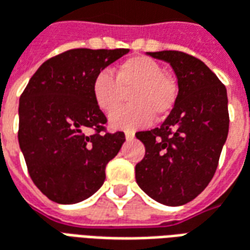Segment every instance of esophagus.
I'll return each instance as SVG.
<instances>
[{"label": "esophagus", "instance_id": "obj_1", "mask_svg": "<svg viewBox=\"0 0 250 250\" xmlns=\"http://www.w3.org/2000/svg\"><path fill=\"white\" fill-rule=\"evenodd\" d=\"M125 139H126V140H133L134 139L133 132H126V133H125Z\"/></svg>", "mask_w": 250, "mask_h": 250}]
</instances>
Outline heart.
Here are the masks:
<instances>
[{
    "label": "heart",
    "mask_w": 250,
    "mask_h": 250,
    "mask_svg": "<svg viewBox=\"0 0 250 250\" xmlns=\"http://www.w3.org/2000/svg\"><path fill=\"white\" fill-rule=\"evenodd\" d=\"M129 93L130 105L110 117V125L116 129L133 130L148 125L153 116L163 118L172 110L178 88L162 65L148 56H134L118 65L114 78L107 71L98 72L93 79V97L101 110L111 114Z\"/></svg>",
    "instance_id": "heart-1"
}]
</instances>
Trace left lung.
<instances>
[{"label":"left lung","mask_w":250,"mask_h":250,"mask_svg":"<svg viewBox=\"0 0 250 250\" xmlns=\"http://www.w3.org/2000/svg\"><path fill=\"white\" fill-rule=\"evenodd\" d=\"M167 62L179 93L160 128L137 132L145 156L136 182L145 194L167 206L186 205L205 190L218 167L229 132L226 87L202 60L180 51L148 52Z\"/></svg>","instance_id":"8db88e82"}]
</instances>
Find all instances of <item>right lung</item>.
<instances>
[{"instance_id": "obj_1", "label": "right lung", "mask_w": 250, "mask_h": 250, "mask_svg": "<svg viewBox=\"0 0 250 250\" xmlns=\"http://www.w3.org/2000/svg\"><path fill=\"white\" fill-rule=\"evenodd\" d=\"M129 49H68L39 67L20 97L19 144L29 176L51 201L87 199L105 182L124 132L107 133L93 79ZM93 128L87 136L85 130Z\"/></svg>"}]
</instances>
